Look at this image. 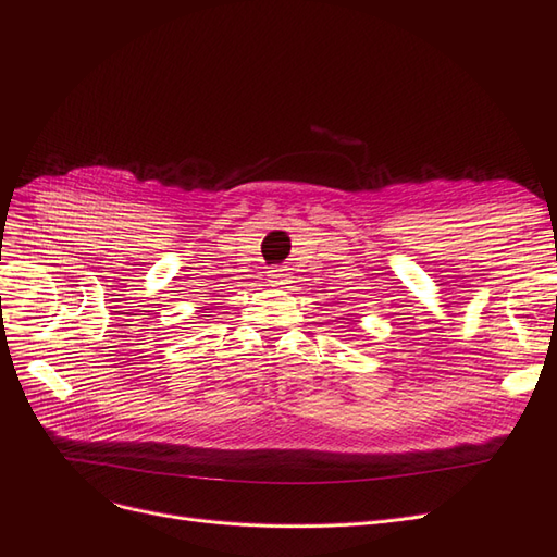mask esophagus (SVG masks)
Wrapping results in <instances>:
<instances>
[{
    "label": "esophagus",
    "instance_id": "1",
    "mask_svg": "<svg viewBox=\"0 0 557 557\" xmlns=\"http://www.w3.org/2000/svg\"><path fill=\"white\" fill-rule=\"evenodd\" d=\"M267 276H269V283H272V285H285V283L290 281L288 272H285V269H281V267L272 269V272H269Z\"/></svg>",
    "mask_w": 557,
    "mask_h": 557
}]
</instances>
